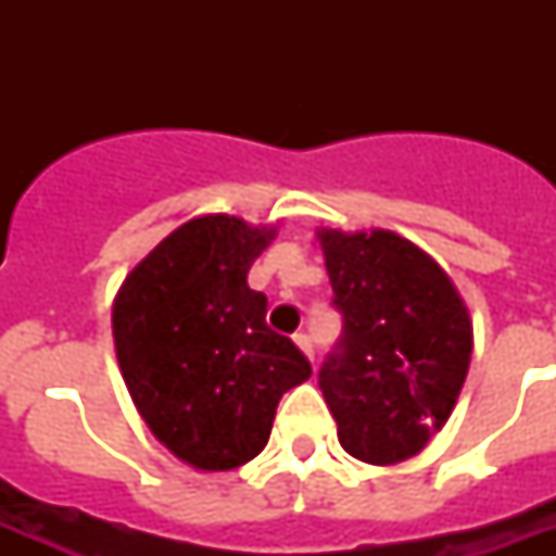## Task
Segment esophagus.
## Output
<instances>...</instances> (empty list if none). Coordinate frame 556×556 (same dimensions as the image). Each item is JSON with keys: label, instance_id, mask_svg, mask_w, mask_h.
Instances as JSON below:
<instances>
[{"label": "esophagus", "instance_id": "34e87169", "mask_svg": "<svg viewBox=\"0 0 556 556\" xmlns=\"http://www.w3.org/2000/svg\"><path fill=\"white\" fill-rule=\"evenodd\" d=\"M294 343L300 346V352H303L308 361H314V346H312V338H308V334H294Z\"/></svg>", "mask_w": 556, "mask_h": 556}]
</instances>
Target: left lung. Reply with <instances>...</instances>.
I'll return each mask as SVG.
<instances>
[{
    "instance_id": "obj_1",
    "label": "left lung",
    "mask_w": 556,
    "mask_h": 556,
    "mask_svg": "<svg viewBox=\"0 0 556 556\" xmlns=\"http://www.w3.org/2000/svg\"><path fill=\"white\" fill-rule=\"evenodd\" d=\"M338 349L320 369V389L349 456L397 465L418 456L447 424L473 355L467 305L430 253L404 236L320 227Z\"/></svg>"
}]
</instances>
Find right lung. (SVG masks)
<instances>
[{
  "label": "right lung",
  "mask_w": 556,
  "mask_h": 556,
  "mask_svg": "<svg viewBox=\"0 0 556 556\" xmlns=\"http://www.w3.org/2000/svg\"><path fill=\"white\" fill-rule=\"evenodd\" d=\"M277 227L227 213L195 216L161 239L112 305L117 366L150 432L185 465L218 473L265 450L279 397L312 364L268 329V300L248 270Z\"/></svg>",
  "instance_id": "add662e5"
}]
</instances>
